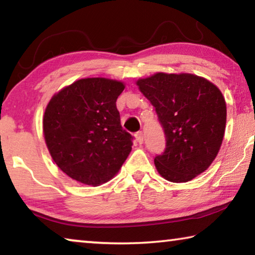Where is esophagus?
Returning a JSON list of instances; mask_svg holds the SVG:
<instances>
[{"label": "esophagus", "instance_id": "obj_1", "mask_svg": "<svg viewBox=\"0 0 255 255\" xmlns=\"http://www.w3.org/2000/svg\"><path fill=\"white\" fill-rule=\"evenodd\" d=\"M136 139H137V141H138V143H139V144H143V141H144L143 132L138 131V132L136 133Z\"/></svg>", "mask_w": 255, "mask_h": 255}]
</instances>
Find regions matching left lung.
<instances>
[{
    "label": "left lung",
    "mask_w": 255,
    "mask_h": 255,
    "mask_svg": "<svg viewBox=\"0 0 255 255\" xmlns=\"http://www.w3.org/2000/svg\"><path fill=\"white\" fill-rule=\"evenodd\" d=\"M156 111L166 138L155 166L171 182H187L208 169L221 148L226 125L222 92L204 77L157 73L137 81Z\"/></svg>",
    "instance_id": "left-lung-1"
}]
</instances>
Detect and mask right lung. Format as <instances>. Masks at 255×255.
I'll list each match as a JSON object with an SVG mask.
<instances>
[{"label":"right lung","instance_id":"obj_1","mask_svg":"<svg viewBox=\"0 0 255 255\" xmlns=\"http://www.w3.org/2000/svg\"><path fill=\"white\" fill-rule=\"evenodd\" d=\"M122 82L82 79L51 98L44 136L54 162L73 180L100 185L111 180L131 150L133 137L120 124L116 106Z\"/></svg>","mask_w":255,"mask_h":255}]
</instances>
